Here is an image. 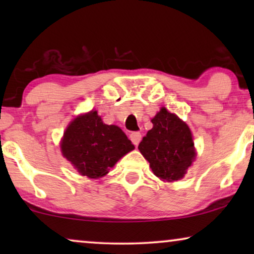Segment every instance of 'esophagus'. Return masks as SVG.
Returning a JSON list of instances; mask_svg holds the SVG:
<instances>
[{
	"instance_id": "1",
	"label": "esophagus",
	"mask_w": 254,
	"mask_h": 254,
	"mask_svg": "<svg viewBox=\"0 0 254 254\" xmlns=\"http://www.w3.org/2000/svg\"><path fill=\"white\" fill-rule=\"evenodd\" d=\"M129 137H130L131 142H133V144L137 145L138 143H140L142 135H141L140 131H134V133H131V134H130V136H129Z\"/></svg>"
}]
</instances>
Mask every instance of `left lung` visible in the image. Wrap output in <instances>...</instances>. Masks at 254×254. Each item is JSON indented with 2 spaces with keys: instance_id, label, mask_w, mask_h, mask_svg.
Wrapping results in <instances>:
<instances>
[{
  "instance_id": "8db88e82",
  "label": "left lung",
  "mask_w": 254,
  "mask_h": 254,
  "mask_svg": "<svg viewBox=\"0 0 254 254\" xmlns=\"http://www.w3.org/2000/svg\"><path fill=\"white\" fill-rule=\"evenodd\" d=\"M151 123L154 127L142 138L138 150L156 177L166 182L182 179L195 157L189 126L165 107Z\"/></svg>"
}]
</instances>
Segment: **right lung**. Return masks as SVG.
Listing matches in <instances>:
<instances>
[{"mask_svg": "<svg viewBox=\"0 0 254 254\" xmlns=\"http://www.w3.org/2000/svg\"><path fill=\"white\" fill-rule=\"evenodd\" d=\"M61 149L82 176L96 179L105 176L134 145L119 127L103 124L96 111H91L69 125Z\"/></svg>", "mask_w": 254, "mask_h": 254, "instance_id": "add662e5", "label": "right lung"}]
</instances>
